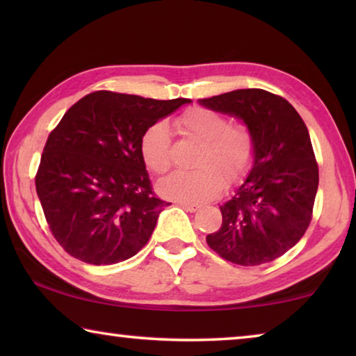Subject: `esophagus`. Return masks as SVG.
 <instances>
[{"mask_svg":"<svg viewBox=\"0 0 356 356\" xmlns=\"http://www.w3.org/2000/svg\"><path fill=\"white\" fill-rule=\"evenodd\" d=\"M180 207L185 209L186 212H196V210H200V206L197 204H188V202H177Z\"/></svg>","mask_w":356,"mask_h":356,"instance_id":"obj_1","label":"esophagus"}]
</instances>
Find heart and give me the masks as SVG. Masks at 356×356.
I'll list each match as a JSON object with an SVG mask.
<instances>
[{
    "mask_svg": "<svg viewBox=\"0 0 356 356\" xmlns=\"http://www.w3.org/2000/svg\"><path fill=\"white\" fill-rule=\"evenodd\" d=\"M185 136L201 143L196 170L174 171L156 184L168 200L202 204L218 195L222 182L232 185L245 177L254 160V140L245 125H231L222 114L191 108L177 119ZM141 156L150 171L161 174L171 166V138L165 122H155L141 136Z\"/></svg>",
    "mask_w": 356,
    "mask_h": 356,
    "instance_id": "heart-1",
    "label": "heart"
}]
</instances>
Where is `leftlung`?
Masks as SVG:
<instances>
[{"label":"left lung","instance_id":"1","mask_svg":"<svg viewBox=\"0 0 356 356\" xmlns=\"http://www.w3.org/2000/svg\"><path fill=\"white\" fill-rule=\"evenodd\" d=\"M197 102L242 120L254 140L248 176L220 206L221 227L209 234L207 243L229 262H272L298 243L311 222L318 168L309 131L286 99L264 89Z\"/></svg>","mask_w":356,"mask_h":356}]
</instances>
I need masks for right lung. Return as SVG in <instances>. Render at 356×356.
<instances>
[{
    "label": "right lung",
    "mask_w": 356,
    "mask_h": 356,
    "mask_svg": "<svg viewBox=\"0 0 356 356\" xmlns=\"http://www.w3.org/2000/svg\"><path fill=\"white\" fill-rule=\"evenodd\" d=\"M185 104L97 91L64 114L47 140L35 191L70 256L110 265L149 242L166 202L152 193L141 136Z\"/></svg>",
    "instance_id": "add662e5"
}]
</instances>
